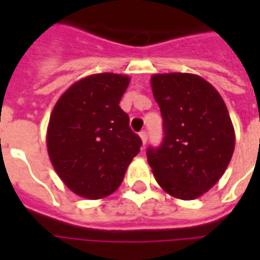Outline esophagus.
I'll return each instance as SVG.
<instances>
[{
	"mask_svg": "<svg viewBox=\"0 0 260 260\" xmlns=\"http://www.w3.org/2000/svg\"><path fill=\"white\" fill-rule=\"evenodd\" d=\"M139 135H140V138H142L143 144H146L147 139H148V134H147V131H142V132H140Z\"/></svg>",
	"mask_w": 260,
	"mask_h": 260,
	"instance_id": "obj_1",
	"label": "esophagus"
}]
</instances>
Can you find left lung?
Instances as JSON below:
<instances>
[{
	"label": "left lung",
	"instance_id": "obj_1",
	"mask_svg": "<svg viewBox=\"0 0 260 260\" xmlns=\"http://www.w3.org/2000/svg\"><path fill=\"white\" fill-rule=\"evenodd\" d=\"M155 101L163 118V140L147 148V160L163 190L194 200L221 178L234 154L235 132L221 95L193 74H155Z\"/></svg>",
	"mask_w": 260,
	"mask_h": 260
}]
</instances>
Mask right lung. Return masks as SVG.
<instances>
[{
  "label": "right lung",
  "mask_w": 260,
  "mask_h": 260,
  "mask_svg": "<svg viewBox=\"0 0 260 260\" xmlns=\"http://www.w3.org/2000/svg\"><path fill=\"white\" fill-rule=\"evenodd\" d=\"M128 85L125 75H90L67 90L52 110L47 131L51 163L81 197L113 193L140 151L142 139L118 105Z\"/></svg>",
  "instance_id": "add662e5"
}]
</instances>
